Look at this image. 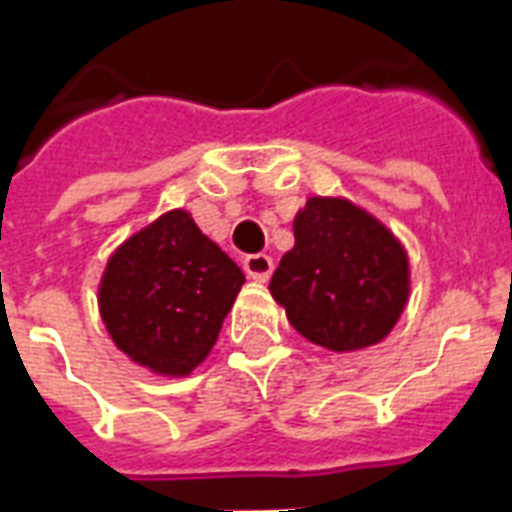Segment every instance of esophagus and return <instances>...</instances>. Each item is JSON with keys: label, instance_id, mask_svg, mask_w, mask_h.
Listing matches in <instances>:
<instances>
[{"label": "esophagus", "instance_id": "34e87169", "mask_svg": "<svg viewBox=\"0 0 512 512\" xmlns=\"http://www.w3.org/2000/svg\"><path fill=\"white\" fill-rule=\"evenodd\" d=\"M242 265L244 273H247L252 281H260V284L268 281L270 273H273V260H270L268 255H263V252H260V255H247L242 260Z\"/></svg>", "mask_w": 512, "mask_h": 512}]
</instances>
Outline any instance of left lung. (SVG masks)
<instances>
[{"label":"left lung","mask_w":512,"mask_h":512,"mask_svg":"<svg viewBox=\"0 0 512 512\" xmlns=\"http://www.w3.org/2000/svg\"><path fill=\"white\" fill-rule=\"evenodd\" d=\"M270 294L307 342L331 352L384 339L410 297L402 242L344 197H310L294 218V247L270 278Z\"/></svg>","instance_id":"1"}]
</instances>
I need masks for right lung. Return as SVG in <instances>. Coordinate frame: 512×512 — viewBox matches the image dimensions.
Wrapping results in <instances>:
<instances>
[{
	"label": "right lung",
	"instance_id": "1",
	"mask_svg": "<svg viewBox=\"0 0 512 512\" xmlns=\"http://www.w3.org/2000/svg\"><path fill=\"white\" fill-rule=\"evenodd\" d=\"M242 284V268L191 213L170 210L112 252L99 281V315L136 365L181 378L210 355Z\"/></svg>",
	"mask_w": 512,
	"mask_h": 512
}]
</instances>
